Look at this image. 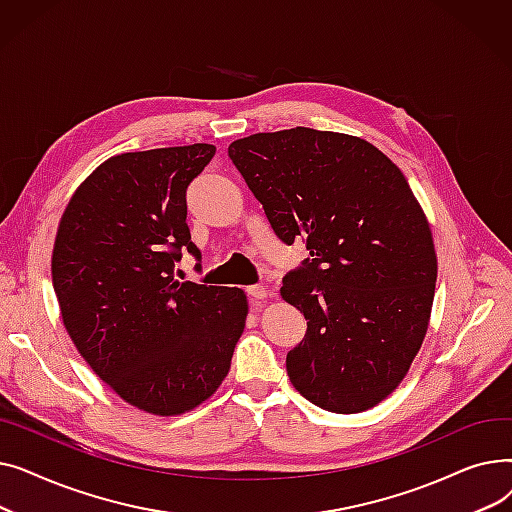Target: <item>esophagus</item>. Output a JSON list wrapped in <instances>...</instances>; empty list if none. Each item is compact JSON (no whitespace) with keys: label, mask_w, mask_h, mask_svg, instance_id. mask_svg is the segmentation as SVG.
<instances>
[{"label":"esophagus","mask_w":512,"mask_h":512,"mask_svg":"<svg viewBox=\"0 0 512 512\" xmlns=\"http://www.w3.org/2000/svg\"><path fill=\"white\" fill-rule=\"evenodd\" d=\"M247 292H249V297L253 301H263V299H267L272 294V290H267L265 286H249Z\"/></svg>","instance_id":"1"}]
</instances>
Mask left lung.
I'll use <instances>...</instances> for the list:
<instances>
[{"label":"left lung","mask_w":512,"mask_h":512,"mask_svg":"<svg viewBox=\"0 0 512 512\" xmlns=\"http://www.w3.org/2000/svg\"><path fill=\"white\" fill-rule=\"evenodd\" d=\"M228 155L274 232L311 255L280 288L307 319L286 357L292 386L332 413L380 405L419 353L438 278L405 174L361 137L305 126L251 134Z\"/></svg>","instance_id":"1"}]
</instances>
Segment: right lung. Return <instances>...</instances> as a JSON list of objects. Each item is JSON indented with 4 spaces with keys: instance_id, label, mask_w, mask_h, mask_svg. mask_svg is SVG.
Returning a JSON list of instances; mask_svg holds the SVG:
<instances>
[{
    "instance_id": "right-lung-1",
    "label": "right lung",
    "mask_w": 512,
    "mask_h": 512,
    "mask_svg": "<svg viewBox=\"0 0 512 512\" xmlns=\"http://www.w3.org/2000/svg\"><path fill=\"white\" fill-rule=\"evenodd\" d=\"M209 143L120 153L70 197L51 280L76 351L128 405L176 417L211 398L245 332V290L174 278L180 249L199 259L186 188Z\"/></svg>"
}]
</instances>
